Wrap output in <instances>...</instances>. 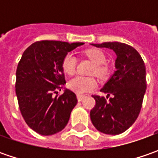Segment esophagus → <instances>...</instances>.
Instances as JSON below:
<instances>
[{"label":"esophagus","mask_w":158,"mask_h":158,"mask_svg":"<svg viewBox=\"0 0 158 158\" xmlns=\"http://www.w3.org/2000/svg\"><path fill=\"white\" fill-rule=\"evenodd\" d=\"M86 96L85 95H81V94H77V99L78 101H82L84 98H85Z\"/></svg>","instance_id":"esophagus-1"}]
</instances>
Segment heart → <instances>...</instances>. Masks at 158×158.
<instances>
[{"label": "heart", "instance_id": "b5f03b06", "mask_svg": "<svg viewBox=\"0 0 158 158\" xmlns=\"http://www.w3.org/2000/svg\"><path fill=\"white\" fill-rule=\"evenodd\" d=\"M86 56L95 63L92 74L101 79H106L111 74V69L106 64V56L105 53L98 49H89L85 52ZM77 64V59L73 53H68L63 58L62 69L64 72L72 75L75 73ZM97 86V81L94 77L76 76L70 79L68 82V87L78 94H83L93 89Z\"/></svg>", "mask_w": 158, "mask_h": 158}]
</instances>
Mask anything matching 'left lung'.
Listing matches in <instances>:
<instances>
[{"mask_svg":"<svg viewBox=\"0 0 158 158\" xmlns=\"http://www.w3.org/2000/svg\"><path fill=\"white\" fill-rule=\"evenodd\" d=\"M113 50L117 58L116 71L101 91L106 98L93 95L96 105L90 111L95 127L106 135H119L135 123L146 91V68L140 53L129 45L119 42L92 44Z\"/></svg>","mask_w":158,"mask_h":158,"instance_id":"left-lung-1","label":"left lung"}]
</instances>
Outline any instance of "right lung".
Here are the masks:
<instances>
[{"mask_svg": "<svg viewBox=\"0 0 158 158\" xmlns=\"http://www.w3.org/2000/svg\"><path fill=\"white\" fill-rule=\"evenodd\" d=\"M82 45L42 40L31 44L22 55L15 80L18 106L26 124L40 135H54L69 122L77 98L68 89L58 94L66 83L62 60L68 52Z\"/></svg>", "mask_w": 158, "mask_h": 158, "instance_id": "obj_1", "label": "right lung"}]
</instances>
